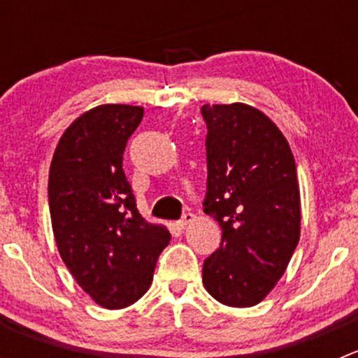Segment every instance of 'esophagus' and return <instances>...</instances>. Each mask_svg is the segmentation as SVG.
<instances>
[{
    "label": "esophagus",
    "instance_id": "obj_1",
    "mask_svg": "<svg viewBox=\"0 0 358 358\" xmlns=\"http://www.w3.org/2000/svg\"><path fill=\"white\" fill-rule=\"evenodd\" d=\"M194 218H196V216H194V213H183L182 218L178 220V225L180 227H187L190 222H192Z\"/></svg>",
    "mask_w": 358,
    "mask_h": 358
}]
</instances>
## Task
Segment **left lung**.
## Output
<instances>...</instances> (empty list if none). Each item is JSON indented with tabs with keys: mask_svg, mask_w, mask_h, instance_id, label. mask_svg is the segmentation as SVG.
<instances>
[{
	"mask_svg": "<svg viewBox=\"0 0 358 358\" xmlns=\"http://www.w3.org/2000/svg\"><path fill=\"white\" fill-rule=\"evenodd\" d=\"M206 215L222 227V244L204 259L202 282L229 306L262 301L284 275L299 241L296 162L280 129L246 103L202 106Z\"/></svg>",
	"mask_w": 358,
	"mask_h": 358,
	"instance_id": "obj_1",
	"label": "left lung"
}]
</instances>
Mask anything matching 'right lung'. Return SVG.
I'll return each instance as SVG.
<instances>
[{
    "label": "right lung",
    "instance_id": "1",
    "mask_svg": "<svg viewBox=\"0 0 358 358\" xmlns=\"http://www.w3.org/2000/svg\"><path fill=\"white\" fill-rule=\"evenodd\" d=\"M142 107L107 103L79 115L53 154L48 204L60 256L76 282L99 305H133L152 284L169 244L168 230L136 208L122 169Z\"/></svg>",
    "mask_w": 358,
    "mask_h": 358
}]
</instances>
